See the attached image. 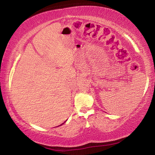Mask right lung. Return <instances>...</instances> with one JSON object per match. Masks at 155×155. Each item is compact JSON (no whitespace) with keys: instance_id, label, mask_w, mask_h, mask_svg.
<instances>
[{"instance_id":"right-lung-1","label":"right lung","mask_w":155,"mask_h":155,"mask_svg":"<svg viewBox=\"0 0 155 155\" xmlns=\"http://www.w3.org/2000/svg\"><path fill=\"white\" fill-rule=\"evenodd\" d=\"M63 124H64V123H63ZM62 124H61V125H62ZM61 125H59V126H61Z\"/></svg>"}]
</instances>
